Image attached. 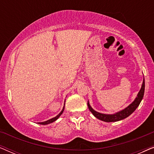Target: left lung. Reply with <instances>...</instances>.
Returning a JSON list of instances; mask_svg holds the SVG:
<instances>
[{
	"instance_id": "8db88e82",
	"label": "left lung",
	"mask_w": 154,
	"mask_h": 154,
	"mask_svg": "<svg viewBox=\"0 0 154 154\" xmlns=\"http://www.w3.org/2000/svg\"><path fill=\"white\" fill-rule=\"evenodd\" d=\"M144 88H145V83H144V79L143 80V83L142 85V88L139 92L135 100L131 104H130L127 108H125L123 110H122L119 112H118L115 114L112 115H108V114H103V113H100L99 112H97L92 109V107L90 106V104L88 102V106L89 110L91 111V113L95 116L97 119L101 120V121H105V122H115V121H119L121 120H123L125 118L129 116L130 114H132V113L135 111V109L137 108V106L140 105L141 101H142L143 97H144Z\"/></svg>"
}]
</instances>
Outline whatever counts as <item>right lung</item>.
Here are the masks:
<instances>
[{
    "label": "right lung",
    "instance_id": "obj_1",
    "mask_svg": "<svg viewBox=\"0 0 154 154\" xmlns=\"http://www.w3.org/2000/svg\"><path fill=\"white\" fill-rule=\"evenodd\" d=\"M64 106L63 107V109H62V111H61V112H60V113H59V114H58L57 116L56 117H54V118H52V119H50V120H48V121H44V122H41V123H38V124H41V125H47V124L51 123H52V122L55 121L60 116L61 114H62V113H63V111H64Z\"/></svg>",
    "mask_w": 154,
    "mask_h": 154
}]
</instances>
